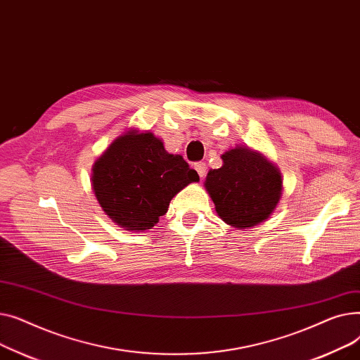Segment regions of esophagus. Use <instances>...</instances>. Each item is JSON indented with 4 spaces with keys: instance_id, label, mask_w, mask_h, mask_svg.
I'll return each mask as SVG.
<instances>
[{
    "instance_id": "obj_1",
    "label": "esophagus",
    "mask_w": 360,
    "mask_h": 360,
    "mask_svg": "<svg viewBox=\"0 0 360 360\" xmlns=\"http://www.w3.org/2000/svg\"><path fill=\"white\" fill-rule=\"evenodd\" d=\"M194 169H195L197 172H198L200 178H204V176H205V172H207V165H205L204 162H197V163L194 165Z\"/></svg>"
}]
</instances>
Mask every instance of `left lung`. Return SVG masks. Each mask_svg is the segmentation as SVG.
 Segmentation results:
<instances>
[{"instance_id":"1","label":"left lung","mask_w":360,"mask_h":360,"mask_svg":"<svg viewBox=\"0 0 360 360\" xmlns=\"http://www.w3.org/2000/svg\"><path fill=\"white\" fill-rule=\"evenodd\" d=\"M221 159L223 166L210 170L205 178L217 214L239 229L266 220L281 195L277 167L243 147L226 151Z\"/></svg>"}]
</instances>
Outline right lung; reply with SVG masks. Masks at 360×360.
<instances>
[{"mask_svg": "<svg viewBox=\"0 0 360 360\" xmlns=\"http://www.w3.org/2000/svg\"><path fill=\"white\" fill-rule=\"evenodd\" d=\"M198 174L181 155H169L150 132H128L93 166L91 185L106 214L127 231L151 229Z\"/></svg>", "mask_w": 360, "mask_h": 360, "instance_id": "right-lung-1", "label": "right lung"}]
</instances>
